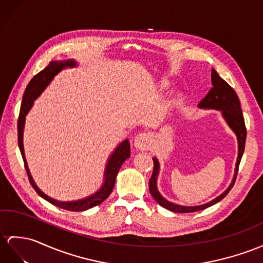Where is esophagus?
<instances>
[{
    "label": "esophagus",
    "mask_w": 263,
    "mask_h": 263,
    "mask_svg": "<svg viewBox=\"0 0 263 263\" xmlns=\"http://www.w3.org/2000/svg\"><path fill=\"white\" fill-rule=\"evenodd\" d=\"M134 145H135L136 148L139 151H146L153 145V138L149 134L140 133L135 137V140H134Z\"/></svg>",
    "instance_id": "obj_1"
}]
</instances>
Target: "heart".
<instances>
[{
  "label": "heart",
  "mask_w": 263,
  "mask_h": 263,
  "mask_svg": "<svg viewBox=\"0 0 263 263\" xmlns=\"http://www.w3.org/2000/svg\"><path fill=\"white\" fill-rule=\"evenodd\" d=\"M164 87H167V83H164V85H163Z\"/></svg>",
  "instance_id": "b5f03b06"
}]
</instances>
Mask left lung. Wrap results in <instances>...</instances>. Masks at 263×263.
<instances>
[{
	"instance_id": "obj_1",
	"label": "left lung",
	"mask_w": 263,
	"mask_h": 263,
	"mask_svg": "<svg viewBox=\"0 0 263 263\" xmlns=\"http://www.w3.org/2000/svg\"><path fill=\"white\" fill-rule=\"evenodd\" d=\"M211 79H212V88L208 92V95L204 97L201 102H198V108L202 109H215L220 110L224 120L227 121L229 127L231 128L233 133L235 134L236 139H238V158H236L235 163V170L234 175L232 178L231 184L229 187L223 192L221 195L215 197L214 200L210 201L202 205H195V206H185L180 205V204H175L170 202L162 196L157 189V177L159 173V163L156 157H153L154 161V170L153 175L149 180V192L152 196L154 197L159 205L165 208L166 210H170L172 212L176 213H191V212H197V211H202L204 209H208L210 206L214 205L215 203L220 202L222 198L226 197L231 189L233 187L236 174H238L239 165L241 162V158L245 152L246 146V139H247V129L245 125V118H243L240 100L238 98V95L235 93L233 88L229 85L227 81H224L219 76L214 69H212V73H211Z\"/></svg>"
}]
</instances>
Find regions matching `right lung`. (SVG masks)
<instances>
[{
	"instance_id": "obj_1",
	"label": "right lung",
	"mask_w": 263,
	"mask_h": 263,
	"mask_svg": "<svg viewBox=\"0 0 263 263\" xmlns=\"http://www.w3.org/2000/svg\"><path fill=\"white\" fill-rule=\"evenodd\" d=\"M77 66H78V63H77V61L73 59H68V60H62V61H51L49 65L42 70V71L35 74L33 78L31 79L27 89H25L24 91L22 104H21V110H20V115H18L17 140H18V148L21 151V155L24 162L25 171L28 173L29 181L32 186H33V189L36 191V193L41 197H43L44 200L50 202L51 204H53V205L58 208L72 211V212H81V211H86L96 205H99L100 203L104 202L106 198L110 195L121 165H123V163L128 157H130L129 140L125 139L124 142H121L111 153L109 158H108V162L106 164V168H105V174H104V183H102L101 187L92 195L81 198V200L70 201V202L54 200V198L48 196L46 193H43V192L36 186V184L33 181V178H32L30 170L28 167V163H27V159H25L24 147H23V130H24V124H25V116H27L32 106H33L34 100L43 92L44 89L49 86V83L52 81V79L61 71L62 69L74 68Z\"/></svg>"
}]
</instances>
